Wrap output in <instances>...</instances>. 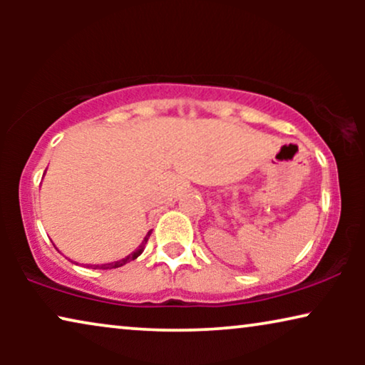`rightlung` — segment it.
Wrapping results in <instances>:
<instances>
[{
    "label": "right lung",
    "instance_id": "add662e5",
    "mask_svg": "<svg viewBox=\"0 0 365 365\" xmlns=\"http://www.w3.org/2000/svg\"><path fill=\"white\" fill-rule=\"evenodd\" d=\"M149 236H151V231H149V232L146 234V237H144V241L141 242V246H139V247L136 249V251H134L133 254H129L128 257L121 259V261H114V262H109V264H101V266H93V269H116V267H121V266H124V264H128V262L134 261V259L139 257V256H141V254H143V251H144V246H146V242H148Z\"/></svg>",
    "mask_w": 365,
    "mask_h": 365
}]
</instances>
